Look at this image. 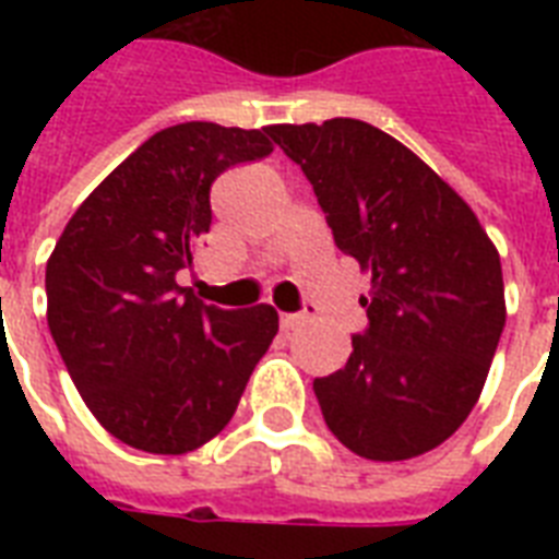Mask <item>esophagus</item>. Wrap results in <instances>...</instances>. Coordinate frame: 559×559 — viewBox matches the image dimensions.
Here are the masks:
<instances>
[{"instance_id":"1","label":"esophagus","mask_w":559,"mask_h":559,"mask_svg":"<svg viewBox=\"0 0 559 559\" xmlns=\"http://www.w3.org/2000/svg\"><path fill=\"white\" fill-rule=\"evenodd\" d=\"M307 322V313H281V331H296L298 324Z\"/></svg>"}]
</instances>
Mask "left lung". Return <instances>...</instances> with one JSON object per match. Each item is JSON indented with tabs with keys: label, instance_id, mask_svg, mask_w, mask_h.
<instances>
[{
	"label": "left lung",
	"instance_id": "left-lung-1",
	"mask_svg": "<svg viewBox=\"0 0 559 559\" xmlns=\"http://www.w3.org/2000/svg\"><path fill=\"white\" fill-rule=\"evenodd\" d=\"M266 133L310 179L336 246L371 272L368 328L345 368L313 380L324 424L371 461L435 450L476 406L502 336L496 246L459 193L373 124Z\"/></svg>",
	"mask_w": 559,
	"mask_h": 559
}]
</instances>
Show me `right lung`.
<instances>
[{"mask_svg":"<svg viewBox=\"0 0 559 559\" xmlns=\"http://www.w3.org/2000/svg\"><path fill=\"white\" fill-rule=\"evenodd\" d=\"M270 153L266 127H168L81 202L48 258V331L83 403L133 450L211 441L278 333L270 305L219 310L177 281L211 228V182Z\"/></svg>","mask_w":559,"mask_h":559,"instance_id":"add662e5","label":"right lung"}]
</instances>
